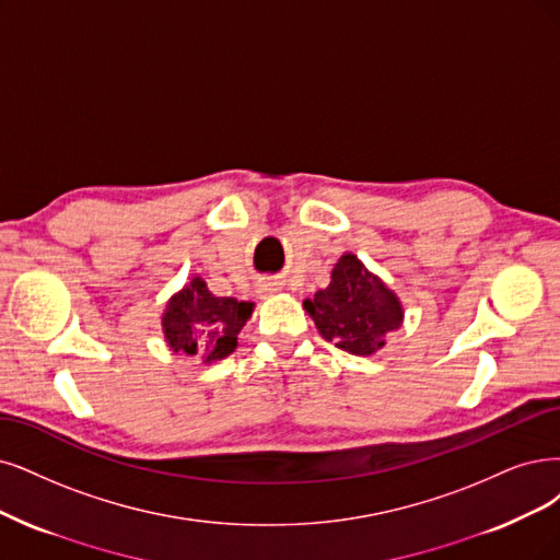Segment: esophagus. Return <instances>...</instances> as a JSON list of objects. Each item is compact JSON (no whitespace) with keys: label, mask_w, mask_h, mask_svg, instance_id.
I'll return each instance as SVG.
<instances>
[{"label":"esophagus","mask_w":560,"mask_h":560,"mask_svg":"<svg viewBox=\"0 0 560 560\" xmlns=\"http://www.w3.org/2000/svg\"><path fill=\"white\" fill-rule=\"evenodd\" d=\"M279 291V283L277 281H272V279H262V281H258V293L260 295H272V293H277Z\"/></svg>","instance_id":"34e87169"}]
</instances>
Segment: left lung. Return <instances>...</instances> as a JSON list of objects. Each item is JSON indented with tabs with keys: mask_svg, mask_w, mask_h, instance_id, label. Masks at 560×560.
Segmentation results:
<instances>
[{
	"mask_svg": "<svg viewBox=\"0 0 560 560\" xmlns=\"http://www.w3.org/2000/svg\"><path fill=\"white\" fill-rule=\"evenodd\" d=\"M302 306L325 341L360 358L376 355L387 335L404 325L399 295L350 252L332 267L329 285Z\"/></svg>",
	"mask_w": 560,
	"mask_h": 560,
	"instance_id": "obj_1",
	"label": "left lung"
}]
</instances>
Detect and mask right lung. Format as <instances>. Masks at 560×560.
<instances>
[{
  "label": "right lung",
  "instance_id": "1",
  "mask_svg": "<svg viewBox=\"0 0 560 560\" xmlns=\"http://www.w3.org/2000/svg\"><path fill=\"white\" fill-rule=\"evenodd\" d=\"M254 314V302L217 298L202 277H191L165 302L161 329L175 353L198 355L202 364L225 360L237 348V335Z\"/></svg>",
  "mask_w": 560,
  "mask_h": 560
}]
</instances>
